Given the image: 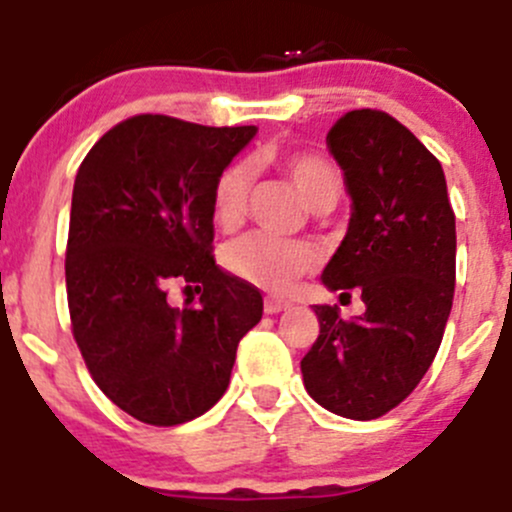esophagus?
<instances>
[{
  "label": "esophagus",
  "instance_id": "34e87169",
  "mask_svg": "<svg viewBox=\"0 0 512 512\" xmlns=\"http://www.w3.org/2000/svg\"><path fill=\"white\" fill-rule=\"evenodd\" d=\"M291 309V301H284V299H274V296H269V299L264 301V311L266 314H281V311Z\"/></svg>",
  "mask_w": 512,
  "mask_h": 512
}]
</instances>
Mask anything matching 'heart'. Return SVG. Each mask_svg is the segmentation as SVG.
Listing matches in <instances>:
<instances>
[{"instance_id": "1", "label": "heart", "mask_w": 512, "mask_h": 512, "mask_svg": "<svg viewBox=\"0 0 512 512\" xmlns=\"http://www.w3.org/2000/svg\"><path fill=\"white\" fill-rule=\"evenodd\" d=\"M301 196L314 211H332L344 193V175L326 155L294 150L279 158ZM251 193V168L243 160L228 163L218 173L211 193L213 221L223 231H231L243 221ZM223 264L251 286L266 291H286L301 274L316 264V251L304 241H286L269 233H246L236 238L223 253Z\"/></svg>"}]
</instances>
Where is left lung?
<instances>
[{"label":"left lung","instance_id":"1","mask_svg":"<svg viewBox=\"0 0 512 512\" xmlns=\"http://www.w3.org/2000/svg\"><path fill=\"white\" fill-rule=\"evenodd\" d=\"M326 145L344 170L352 218L321 281L357 289L367 311L342 319L337 306H314L319 337L301 374L329 412L377 420L410 397L440 349L455 291V213L440 160L392 115L352 110Z\"/></svg>","mask_w":512,"mask_h":512}]
</instances>
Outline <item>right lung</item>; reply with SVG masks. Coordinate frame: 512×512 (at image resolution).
I'll return each mask as SVG.
<instances>
[{
    "instance_id": "right-lung-1",
    "label": "right lung",
    "mask_w": 512,
    "mask_h": 512,
    "mask_svg": "<svg viewBox=\"0 0 512 512\" xmlns=\"http://www.w3.org/2000/svg\"><path fill=\"white\" fill-rule=\"evenodd\" d=\"M253 135V125L135 115L107 130L77 170L65 259L72 337L97 387L145 425H183L211 410L238 342L264 314L259 289L211 253L213 183ZM173 283L202 296L170 307Z\"/></svg>"
}]
</instances>
